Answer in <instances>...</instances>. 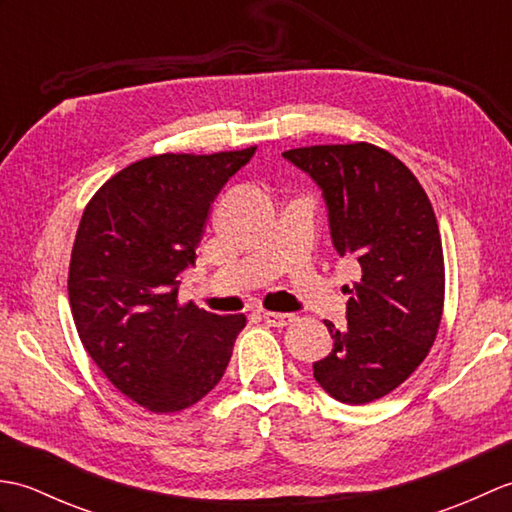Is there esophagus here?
I'll return each instance as SVG.
<instances>
[{"label": "esophagus", "instance_id": "34e87169", "mask_svg": "<svg viewBox=\"0 0 512 512\" xmlns=\"http://www.w3.org/2000/svg\"><path fill=\"white\" fill-rule=\"evenodd\" d=\"M297 317L295 314H286V312H264V321L270 325V328H286Z\"/></svg>", "mask_w": 512, "mask_h": 512}]
</instances>
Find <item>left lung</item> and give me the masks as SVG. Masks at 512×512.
<instances>
[{"label": "left lung", "mask_w": 512, "mask_h": 512, "mask_svg": "<svg viewBox=\"0 0 512 512\" xmlns=\"http://www.w3.org/2000/svg\"><path fill=\"white\" fill-rule=\"evenodd\" d=\"M284 158L323 189L334 248L361 264L347 288V325L325 321L334 345L312 369L332 398L365 405L405 383L436 341L444 308L436 213L409 167L372 143L299 147Z\"/></svg>", "instance_id": "1"}]
</instances>
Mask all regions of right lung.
I'll return each instance as SVG.
<instances>
[{"instance_id": "obj_1", "label": "right lung", "mask_w": 512, "mask_h": 512, "mask_svg": "<svg viewBox=\"0 0 512 512\" xmlns=\"http://www.w3.org/2000/svg\"><path fill=\"white\" fill-rule=\"evenodd\" d=\"M257 147L158 154L92 195L72 246L68 295L76 332L110 383L147 411L173 413L220 383L244 314L178 301L211 202Z\"/></svg>"}]
</instances>
